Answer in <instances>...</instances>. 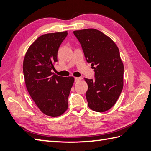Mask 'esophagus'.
<instances>
[{"label": "esophagus", "instance_id": "34e87169", "mask_svg": "<svg viewBox=\"0 0 151 151\" xmlns=\"http://www.w3.org/2000/svg\"><path fill=\"white\" fill-rule=\"evenodd\" d=\"M81 79V78H75V82H79Z\"/></svg>", "mask_w": 151, "mask_h": 151}]
</instances>
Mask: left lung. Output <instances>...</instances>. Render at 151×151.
I'll return each mask as SVG.
<instances>
[{
  "label": "left lung",
  "mask_w": 151,
  "mask_h": 151,
  "mask_svg": "<svg viewBox=\"0 0 151 151\" xmlns=\"http://www.w3.org/2000/svg\"><path fill=\"white\" fill-rule=\"evenodd\" d=\"M88 63H91L95 79L84 78L88 89V107L105 112L118 100L124 86V65L119 49L109 36L95 29L74 31Z\"/></svg>",
  "instance_id": "left-lung-1"
}]
</instances>
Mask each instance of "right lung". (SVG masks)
I'll return each instance as SVG.
<instances>
[{
    "instance_id": "obj_1",
    "label": "right lung",
    "mask_w": 151,
    "mask_h": 151,
    "mask_svg": "<svg viewBox=\"0 0 151 151\" xmlns=\"http://www.w3.org/2000/svg\"><path fill=\"white\" fill-rule=\"evenodd\" d=\"M67 31L40 36L29 47L23 62L28 92L43 113L56 117L67 111L73 77L58 76L51 72L58 61V51Z\"/></svg>"
}]
</instances>
